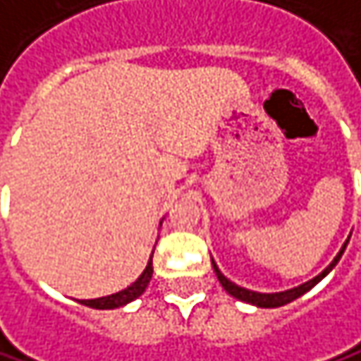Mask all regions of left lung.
<instances>
[{"mask_svg":"<svg viewBox=\"0 0 361 361\" xmlns=\"http://www.w3.org/2000/svg\"><path fill=\"white\" fill-rule=\"evenodd\" d=\"M351 238V235H349ZM349 238L345 240V244L339 250V254L333 258V262L320 273V275H316L310 281H306V283H302V285H298V287H293V289H285V291H275V293H260V291H252V289H246V287H242V285H238V283H233L231 279H227L221 271H219V267H216V262L213 260V269H214V275L219 279V283L223 285V289L229 293V295H233L235 300H240V302H246V304H252V306H256V308H279V306H285V304H289V302H293V300H298L300 295H304L306 291H310L312 287L316 285V283H320L322 279L326 277L335 267H337V262L341 260V256H343L345 247L349 244Z\"/></svg>","mask_w":361,"mask_h":361,"instance_id":"8db88e82","label":"left lung"}]
</instances>
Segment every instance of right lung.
<instances>
[{
  "label": "right lung",
  "mask_w": 361,
  "mask_h": 361,
  "mask_svg": "<svg viewBox=\"0 0 361 361\" xmlns=\"http://www.w3.org/2000/svg\"><path fill=\"white\" fill-rule=\"evenodd\" d=\"M154 252V250H152ZM150 277H152V254L148 258L147 269L142 271V275L136 279L132 285H128L126 289L117 291V293H111V295H105V298H97V300H80V304L84 306H90V308H97V310H114V308H121L130 302H134L136 298H140L145 293V289L150 283Z\"/></svg>",
  "instance_id": "1"
}]
</instances>
